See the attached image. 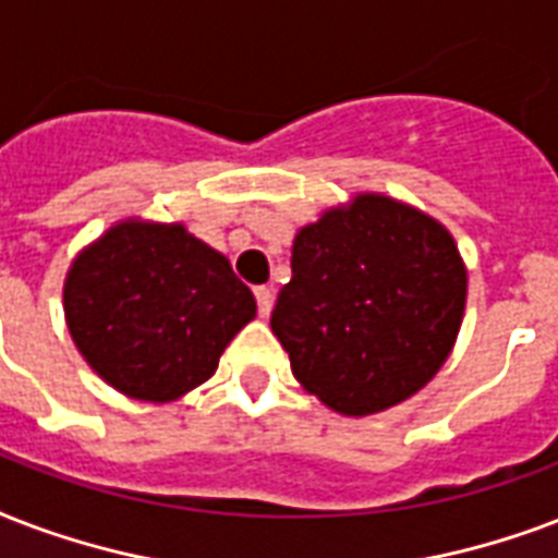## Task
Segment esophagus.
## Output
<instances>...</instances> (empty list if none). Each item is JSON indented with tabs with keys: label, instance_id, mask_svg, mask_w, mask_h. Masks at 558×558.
<instances>
[{
	"label": "esophagus",
	"instance_id": "esophagus-1",
	"mask_svg": "<svg viewBox=\"0 0 558 558\" xmlns=\"http://www.w3.org/2000/svg\"><path fill=\"white\" fill-rule=\"evenodd\" d=\"M256 302H258V314H262V317H267V314H270V308H274V291H270V288H265V284H262V288H256Z\"/></svg>",
	"mask_w": 558,
	"mask_h": 558
}]
</instances>
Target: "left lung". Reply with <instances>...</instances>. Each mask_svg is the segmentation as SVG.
I'll return each instance as SVG.
<instances>
[{
  "label": "left lung",
  "instance_id": "left-lung-1",
  "mask_svg": "<svg viewBox=\"0 0 558 558\" xmlns=\"http://www.w3.org/2000/svg\"><path fill=\"white\" fill-rule=\"evenodd\" d=\"M270 328L296 381L347 416L422 390L463 323L465 267L434 218L381 194L326 211L293 241Z\"/></svg>",
  "mask_w": 558,
  "mask_h": 558
}]
</instances>
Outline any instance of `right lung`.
I'll return each mask as SVG.
<instances>
[{
    "mask_svg": "<svg viewBox=\"0 0 558 558\" xmlns=\"http://www.w3.org/2000/svg\"><path fill=\"white\" fill-rule=\"evenodd\" d=\"M63 311L104 381L168 401L218 369L227 343L256 317V300L230 262L183 227L131 220L77 256Z\"/></svg>",
    "mask_w": 558,
    "mask_h": 558,
    "instance_id": "add662e5",
    "label": "right lung"
}]
</instances>
